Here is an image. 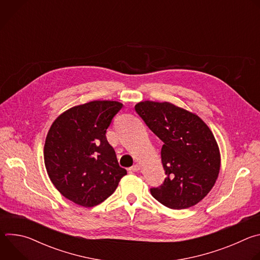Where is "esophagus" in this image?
I'll use <instances>...</instances> for the list:
<instances>
[{"instance_id":"1","label":"esophagus","mask_w":260,"mask_h":260,"mask_svg":"<svg viewBox=\"0 0 260 260\" xmlns=\"http://www.w3.org/2000/svg\"><path fill=\"white\" fill-rule=\"evenodd\" d=\"M140 169H141V166H140L139 164H136V165H134L132 168H129L128 171H129L131 173H133V172H138V171H140Z\"/></svg>"}]
</instances>
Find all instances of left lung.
<instances>
[{"instance_id": "obj_1", "label": "left lung", "mask_w": 260, "mask_h": 260, "mask_svg": "<svg viewBox=\"0 0 260 260\" xmlns=\"http://www.w3.org/2000/svg\"><path fill=\"white\" fill-rule=\"evenodd\" d=\"M137 113L162 142L161 161L166 179L151 188L164 206L181 210L197 205L213 188L221 157L216 139L196 113L169 102L144 101Z\"/></svg>"}]
</instances>
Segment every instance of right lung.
<instances>
[{
    "label": "right lung",
    "mask_w": 260,
    "mask_h": 260,
    "mask_svg": "<svg viewBox=\"0 0 260 260\" xmlns=\"http://www.w3.org/2000/svg\"><path fill=\"white\" fill-rule=\"evenodd\" d=\"M121 108L116 101H92L68 109L51 124L44 145L45 168L55 188L71 202L96 206L126 175L106 138Z\"/></svg>",
    "instance_id": "add662e5"
}]
</instances>
